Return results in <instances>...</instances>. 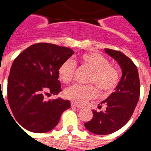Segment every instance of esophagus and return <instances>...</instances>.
<instances>
[{"label": "esophagus", "mask_w": 151, "mask_h": 151, "mask_svg": "<svg viewBox=\"0 0 151 151\" xmlns=\"http://www.w3.org/2000/svg\"><path fill=\"white\" fill-rule=\"evenodd\" d=\"M71 106H72V107H75V108H82V106H81V105L77 104H75V103H72V104H71Z\"/></svg>", "instance_id": "esophagus-1"}]
</instances>
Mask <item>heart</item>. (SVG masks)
Wrapping results in <instances>:
<instances>
[{"instance_id": "obj_1", "label": "heart", "mask_w": 151, "mask_h": 151, "mask_svg": "<svg viewBox=\"0 0 151 151\" xmlns=\"http://www.w3.org/2000/svg\"><path fill=\"white\" fill-rule=\"evenodd\" d=\"M81 62L92 71L88 82L94 83L101 91L109 93L113 91L119 82V73L105 56L97 52H88L81 56ZM76 69V64L72 59H68L60 65L58 75L65 83L72 82ZM66 98L78 104H83L95 99L98 92L94 86L73 85L65 91Z\"/></svg>"}]
</instances>
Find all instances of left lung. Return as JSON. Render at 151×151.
<instances>
[{
	"mask_svg": "<svg viewBox=\"0 0 151 151\" xmlns=\"http://www.w3.org/2000/svg\"><path fill=\"white\" fill-rule=\"evenodd\" d=\"M105 52L119 64L122 76L115 91L101 103L107 105L106 111L92 110L94 117L84 124L88 131L98 135L121 129L132 116L140 96L139 76L134 63L119 51L105 48Z\"/></svg>",
	"mask_w": 151,
	"mask_h": 151,
	"instance_id": "1",
	"label": "left lung"
}]
</instances>
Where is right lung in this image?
I'll return each mask as SVG.
<instances>
[{
    "label": "right lung",
    "mask_w": 151,
    "mask_h": 151,
    "mask_svg": "<svg viewBox=\"0 0 151 151\" xmlns=\"http://www.w3.org/2000/svg\"><path fill=\"white\" fill-rule=\"evenodd\" d=\"M73 53L66 47L40 43L28 47L14 60L8 78V102L22 127L33 133H47L70 108L69 100L47 101L44 95L61 91L58 69Z\"/></svg>",
    "instance_id": "1"
}]
</instances>
